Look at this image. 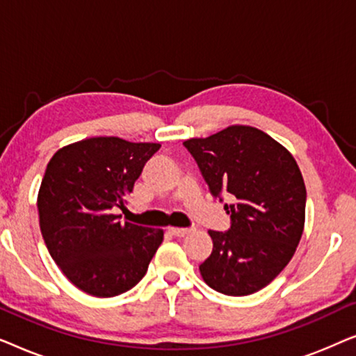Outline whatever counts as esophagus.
<instances>
[{"instance_id":"34e87169","label":"esophagus","mask_w":356,"mask_h":356,"mask_svg":"<svg viewBox=\"0 0 356 356\" xmlns=\"http://www.w3.org/2000/svg\"><path fill=\"white\" fill-rule=\"evenodd\" d=\"M168 232L172 233V235H175V236L181 238V236H186L188 233L191 232V228H175V227H172V228H168Z\"/></svg>"}]
</instances>
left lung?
Returning a JSON list of instances; mask_svg holds the SVG:
<instances>
[{"instance_id":"obj_1","label":"left lung","mask_w":356,"mask_h":356,"mask_svg":"<svg viewBox=\"0 0 356 356\" xmlns=\"http://www.w3.org/2000/svg\"><path fill=\"white\" fill-rule=\"evenodd\" d=\"M213 196L230 193V230L209 232L212 254L199 266L206 284L230 296L256 293L293 257L305 228L306 188L298 163L264 131L233 124L184 140Z\"/></svg>"}]
</instances>
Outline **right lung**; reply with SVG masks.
<instances>
[{
  "label": "right lung",
  "instance_id": "1",
  "mask_svg": "<svg viewBox=\"0 0 356 356\" xmlns=\"http://www.w3.org/2000/svg\"><path fill=\"white\" fill-rule=\"evenodd\" d=\"M159 149L100 136L65 145L47 165L37 197L42 236L66 279L87 295L131 290L162 245L163 230L121 223L111 213Z\"/></svg>",
  "mask_w": 356,
  "mask_h": 356
}]
</instances>
